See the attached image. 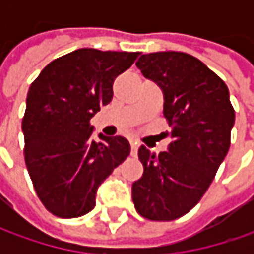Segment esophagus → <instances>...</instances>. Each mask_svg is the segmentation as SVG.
Segmentation results:
<instances>
[{
	"instance_id": "34e87169",
	"label": "esophagus",
	"mask_w": 254,
	"mask_h": 254,
	"mask_svg": "<svg viewBox=\"0 0 254 254\" xmlns=\"http://www.w3.org/2000/svg\"><path fill=\"white\" fill-rule=\"evenodd\" d=\"M130 145H131V155L132 157H135V155H137V151H138L140 144L135 141V140H131V141H130Z\"/></svg>"
}]
</instances>
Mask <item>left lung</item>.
<instances>
[{
  "label": "left lung",
  "instance_id": "obj_1",
  "mask_svg": "<svg viewBox=\"0 0 254 254\" xmlns=\"http://www.w3.org/2000/svg\"><path fill=\"white\" fill-rule=\"evenodd\" d=\"M135 66L161 89L172 141L158 155L140 147L144 174L132 184V202L147 219H178L205 195L229 151L235 124L229 89L184 52L141 55Z\"/></svg>",
  "mask_w": 254,
  "mask_h": 254
}]
</instances>
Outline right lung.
I'll list each match as a JSON object with an SVG mask.
<instances>
[{
    "label": "right lung",
    "instance_id": "add662e5",
    "mask_svg": "<svg viewBox=\"0 0 254 254\" xmlns=\"http://www.w3.org/2000/svg\"><path fill=\"white\" fill-rule=\"evenodd\" d=\"M137 56L76 49L45 66L28 90L25 164L38 198L59 218L89 213L103 181L130 154L122 135L99 134L94 141L90 119L112 102L114 79Z\"/></svg>",
    "mask_w": 254,
    "mask_h": 254
}]
</instances>
